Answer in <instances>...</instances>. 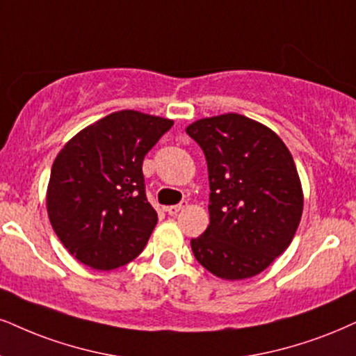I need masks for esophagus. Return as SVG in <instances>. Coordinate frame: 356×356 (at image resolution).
Returning a JSON list of instances; mask_svg holds the SVG:
<instances>
[{
  "label": "esophagus",
  "instance_id": "esophagus-1",
  "mask_svg": "<svg viewBox=\"0 0 356 356\" xmlns=\"http://www.w3.org/2000/svg\"><path fill=\"white\" fill-rule=\"evenodd\" d=\"M188 206V201H181L179 204H173V206H166V213L170 214V216H177V214L181 211V209H185Z\"/></svg>",
  "mask_w": 356,
  "mask_h": 356
}]
</instances>
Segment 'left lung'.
I'll use <instances>...</instances> for the list:
<instances>
[{
	"mask_svg": "<svg viewBox=\"0 0 356 356\" xmlns=\"http://www.w3.org/2000/svg\"><path fill=\"white\" fill-rule=\"evenodd\" d=\"M208 163L209 226L191 239L196 261L219 279L267 269L292 243L304 193L293 158L269 127L239 113L186 127Z\"/></svg>",
	"mask_w": 356,
	"mask_h": 356,
	"instance_id": "1",
	"label": "left lung"
}]
</instances>
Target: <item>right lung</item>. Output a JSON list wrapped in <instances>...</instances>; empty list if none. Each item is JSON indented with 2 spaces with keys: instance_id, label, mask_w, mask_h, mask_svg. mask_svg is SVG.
I'll use <instances>...</instances> for the list:
<instances>
[{
  "instance_id": "1",
  "label": "right lung",
  "mask_w": 356,
  "mask_h": 356,
  "mask_svg": "<svg viewBox=\"0 0 356 356\" xmlns=\"http://www.w3.org/2000/svg\"><path fill=\"white\" fill-rule=\"evenodd\" d=\"M171 125L170 118L118 111L86 127L57 153L47 214L79 262L111 270L143 251L158 221L145 195L143 158Z\"/></svg>"
}]
</instances>
